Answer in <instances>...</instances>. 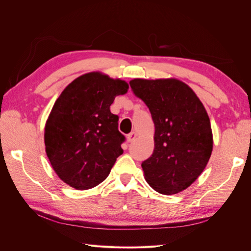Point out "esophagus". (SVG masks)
I'll return each mask as SVG.
<instances>
[{"mask_svg": "<svg viewBox=\"0 0 251 251\" xmlns=\"http://www.w3.org/2000/svg\"><path fill=\"white\" fill-rule=\"evenodd\" d=\"M136 136H137V134H136V132H131L130 134L127 135V141H128V142H132V141L136 138Z\"/></svg>", "mask_w": 251, "mask_h": 251, "instance_id": "34e87169", "label": "esophagus"}]
</instances>
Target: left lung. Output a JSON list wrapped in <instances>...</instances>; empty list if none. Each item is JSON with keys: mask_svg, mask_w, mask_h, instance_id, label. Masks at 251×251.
Returning a JSON list of instances; mask_svg holds the SVG:
<instances>
[{"mask_svg": "<svg viewBox=\"0 0 251 251\" xmlns=\"http://www.w3.org/2000/svg\"><path fill=\"white\" fill-rule=\"evenodd\" d=\"M147 104L155 125V149L141 163L150 186L163 195L191 185L206 166L212 151L210 121L194 91L178 79L130 81Z\"/></svg>", "mask_w": 251, "mask_h": 251, "instance_id": "1", "label": "left lung"}]
</instances>
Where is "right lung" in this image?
<instances>
[{"label": "right lung", "instance_id": "obj_1", "mask_svg": "<svg viewBox=\"0 0 251 251\" xmlns=\"http://www.w3.org/2000/svg\"><path fill=\"white\" fill-rule=\"evenodd\" d=\"M127 88L124 80L92 72L73 80L57 98L45 127V146L65 183L83 191L109 176L126 141L110 105Z\"/></svg>", "mask_w": 251, "mask_h": 251}]
</instances>
